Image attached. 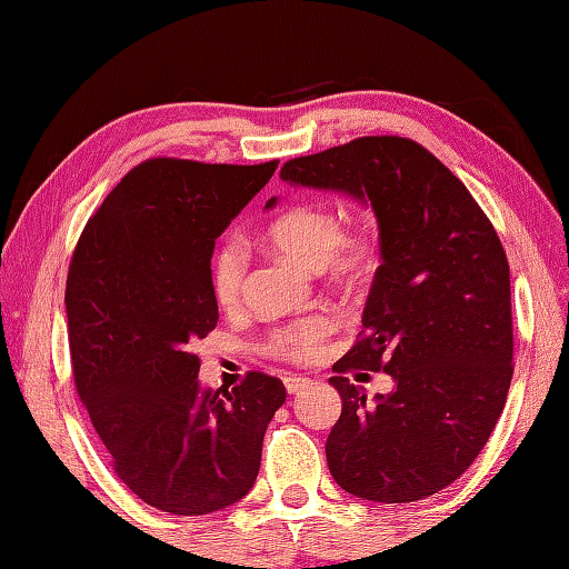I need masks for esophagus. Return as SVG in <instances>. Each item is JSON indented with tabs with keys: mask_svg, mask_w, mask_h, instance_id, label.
I'll return each instance as SVG.
<instances>
[{
	"mask_svg": "<svg viewBox=\"0 0 569 569\" xmlns=\"http://www.w3.org/2000/svg\"><path fill=\"white\" fill-rule=\"evenodd\" d=\"M283 383H286V390L291 392V396H298L306 386H308V378H301V376H283Z\"/></svg>",
	"mask_w": 569,
	"mask_h": 569,
	"instance_id": "34e87169",
	"label": "esophagus"
}]
</instances>
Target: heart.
I'll use <instances>...</instances> for the list:
<instances>
[{"instance_id":"heart-1","label":"heart","mask_w":569,"mask_h":569,"mask_svg":"<svg viewBox=\"0 0 569 569\" xmlns=\"http://www.w3.org/2000/svg\"><path fill=\"white\" fill-rule=\"evenodd\" d=\"M276 253L301 263L308 271L330 268V276L343 288H358L376 268V241L368 229L343 233L338 216L320 203H298L276 216L266 231ZM249 253L239 239L219 243L211 258V288L223 308H236L243 298ZM336 330L330 313H313L278 326L268 333L263 348L286 360H313L320 343Z\"/></svg>"}]
</instances>
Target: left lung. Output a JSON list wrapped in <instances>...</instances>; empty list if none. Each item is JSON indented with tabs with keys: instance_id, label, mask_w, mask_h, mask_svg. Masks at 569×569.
Wrapping results in <instances>:
<instances>
[{
	"instance_id": "left-lung-1",
	"label": "left lung",
	"mask_w": 569,
	"mask_h": 569,
	"mask_svg": "<svg viewBox=\"0 0 569 569\" xmlns=\"http://www.w3.org/2000/svg\"><path fill=\"white\" fill-rule=\"evenodd\" d=\"M281 179L348 196L378 223L363 338L328 380L343 400L328 470L363 500L436 495L480 456L512 380L510 266L498 233L456 173L402 137L291 159ZM356 367L386 369L393 390L368 401L342 376Z\"/></svg>"
}]
</instances>
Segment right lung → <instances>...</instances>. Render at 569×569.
<instances>
[{
	"label": "right lung",
	"mask_w": 569,
	"mask_h": 569,
	"mask_svg": "<svg viewBox=\"0 0 569 569\" xmlns=\"http://www.w3.org/2000/svg\"><path fill=\"white\" fill-rule=\"evenodd\" d=\"M258 167L149 159L91 216L67 278L71 368L113 470L171 515L239 502L286 402L278 378L201 388L193 343L219 323L216 239L273 177Z\"/></svg>",
	"instance_id": "obj_1"
}]
</instances>
